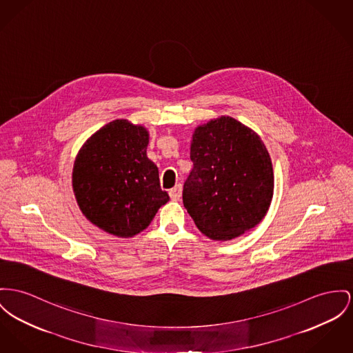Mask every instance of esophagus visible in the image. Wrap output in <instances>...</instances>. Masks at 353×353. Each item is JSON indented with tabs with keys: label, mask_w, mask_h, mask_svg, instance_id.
Segmentation results:
<instances>
[{
	"label": "esophagus",
	"mask_w": 353,
	"mask_h": 353,
	"mask_svg": "<svg viewBox=\"0 0 353 353\" xmlns=\"http://www.w3.org/2000/svg\"><path fill=\"white\" fill-rule=\"evenodd\" d=\"M168 194H170V198H171L172 201H178V199L182 196V185H176L175 188H171V190L168 191Z\"/></svg>",
	"instance_id": "esophagus-1"
}]
</instances>
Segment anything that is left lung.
Listing matches in <instances>:
<instances>
[{
  "label": "left lung",
  "instance_id": "left-lung-1",
  "mask_svg": "<svg viewBox=\"0 0 353 353\" xmlns=\"http://www.w3.org/2000/svg\"><path fill=\"white\" fill-rule=\"evenodd\" d=\"M192 170L183 205L196 228L214 241H229L259 225L274 188L269 152L259 135L230 117L195 128Z\"/></svg>",
  "mask_w": 353,
  "mask_h": 353
}]
</instances>
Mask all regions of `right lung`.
Masks as SVG:
<instances>
[{"instance_id":"add662e5","label":"right lung","mask_w":353,"mask_h":353,"mask_svg":"<svg viewBox=\"0 0 353 353\" xmlns=\"http://www.w3.org/2000/svg\"><path fill=\"white\" fill-rule=\"evenodd\" d=\"M148 131L114 120L83 144L72 172L77 205L99 229L134 236L143 232L170 199L158 167L147 158Z\"/></svg>"}]
</instances>
